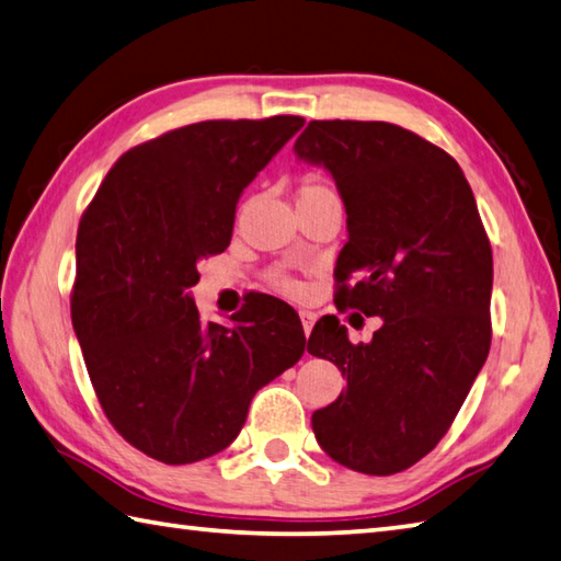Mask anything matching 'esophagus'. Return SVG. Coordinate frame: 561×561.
Masks as SVG:
<instances>
[{
	"label": "esophagus",
	"mask_w": 561,
	"mask_h": 561,
	"mask_svg": "<svg viewBox=\"0 0 561 561\" xmlns=\"http://www.w3.org/2000/svg\"><path fill=\"white\" fill-rule=\"evenodd\" d=\"M300 322H302V330H305V336H310L312 327H314V314L308 312V310H300Z\"/></svg>",
	"instance_id": "1"
}]
</instances>
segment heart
<instances>
[{"label": "heart", "instance_id": "b5f03b06", "mask_svg": "<svg viewBox=\"0 0 561 561\" xmlns=\"http://www.w3.org/2000/svg\"><path fill=\"white\" fill-rule=\"evenodd\" d=\"M327 193H334V190L327 185V183L317 181V178H308V181H302V185L298 187V199L314 197V195H327ZM271 283L276 285V288L280 293H285V295H298L300 293V285L295 283L293 278H288V276H280V273H273Z\"/></svg>", "mask_w": 561, "mask_h": 561}]
</instances>
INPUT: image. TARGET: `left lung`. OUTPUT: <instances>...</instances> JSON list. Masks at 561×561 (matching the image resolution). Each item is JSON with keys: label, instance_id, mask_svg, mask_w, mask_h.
Returning <instances> with one entry per match:
<instances>
[{"label": "left lung", "instance_id": "1", "mask_svg": "<svg viewBox=\"0 0 561 561\" xmlns=\"http://www.w3.org/2000/svg\"><path fill=\"white\" fill-rule=\"evenodd\" d=\"M295 153L332 173L348 241L336 259L334 305L383 317L352 344L334 314L308 352L346 378L312 412L320 447L342 467L390 477L447 435L491 348L493 253L459 163L388 122H310Z\"/></svg>", "mask_w": 561, "mask_h": 561}]
</instances>
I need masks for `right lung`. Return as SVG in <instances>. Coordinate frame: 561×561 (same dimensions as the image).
Wrapping results in <instances>:
<instances>
[{"label": "right lung", "mask_w": 561, "mask_h": 561, "mask_svg": "<svg viewBox=\"0 0 561 561\" xmlns=\"http://www.w3.org/2000/svg\"><path fill=\"white\" fill-rule=\"evenodd\" d=\"M302 124L165 131L119 156L82 213L72 327L104 415L146 457L178 467L227 449L256 390L305 354L302 324L268 317L278 302L259 298L221 327L187 293L197 263L229 247L239 195Z\"/></svg>", "instance_id": "right-lung-1"}]
</instances>
